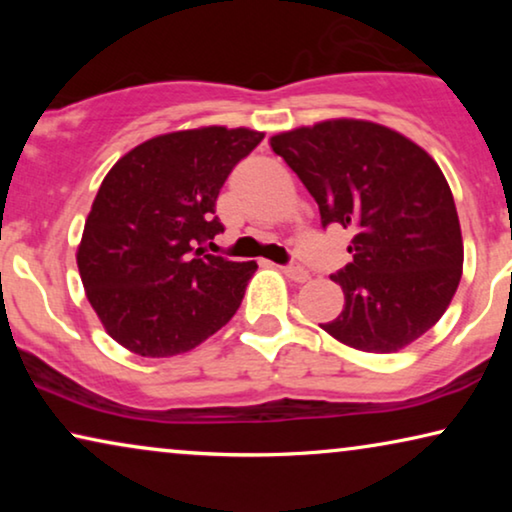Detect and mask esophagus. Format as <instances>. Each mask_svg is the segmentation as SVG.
<instances>
[{"label": "esophagus", "mask_w": 512, "mask_h": 512, "mask_svg": "<svg viewBox=\"0 0 512 512\" xmlns=\"http://www.w3.org/2000/svg\"><path fill=\"white\" fill-rule=\"evenodd\" d=\"M282 272L289 279H293V282H307L310 279V272H307V268L300 261H291L289 265H284Z\"/></svg>", "instance_id": "1"}]
</instances>
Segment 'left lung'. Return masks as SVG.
<instances>
[{
    "label": "left lung",
    "mask_w": 512,
    "mask_h": 512,
    "mask_svg": "<svg viewBox=\"0 0 512 512\" xmlns=\"http://www.w3.org/2000/svg\"><path fill=\"white\" fill-rule=\"evenodd\" d=\"M317 200L321 226L354 230L345 291L326 333L361 352H398L450 305L464 242L450 186L422 146L370 121L338 118L270 139Z\"/></svg>",
    "instance_id": "obj_1"
}]
</instances>
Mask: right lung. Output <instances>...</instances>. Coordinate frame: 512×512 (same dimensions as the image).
<instances>
[{
    "label": "right lung",
    "mask_w": 512,
    "mask_h": 512,
    "mask_svg": "<svg viewBox=\"0 0 512 512\" xmlns=\"http://www.w3.org/2000/svg\"><path fill=\"white\" fill-rule=\"evenodd\" d=\"M261 139L221 125L170 132L135 146L104 177L76 263L118 345L174 356L233 319L258 265L205 254L202 244L223 233L216 198Z\"/></svg>",
    "instance_id": "1"
}]
</instances>
